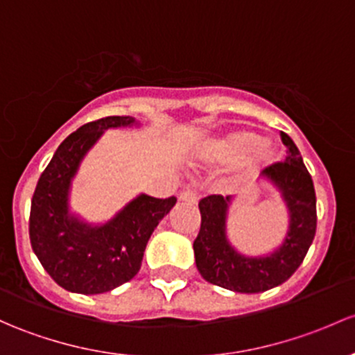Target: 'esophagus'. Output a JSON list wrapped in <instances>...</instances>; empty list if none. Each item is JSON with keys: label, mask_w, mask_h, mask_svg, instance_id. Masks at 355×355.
Here are the masks:
<instances>
[{"label": "esophagus", "mask_w": 355, "mask_h": 355, "mask_svg": "<svg viewBox=\"0 0 355 355\" xmlns=\"http://www.w3.org/2000/svg\"><path fill=\"white\" fill-rule=\"evenodd\" d=\"M180 200H182V202L192 204V206H193V204H197V200H199V196H197L193 190L185 189V190H182V192H180Z\"/></svg>", "instance_id": "34e87169"}]
</instances>
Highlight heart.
<instances>
[{
	"mask_svg": "<svg viewBox=\"0 0 355 355\" xmlns=\"http://www.w3.org/2000/svg\"><path fill=\"white\" fill-rule=\"evenodd\" d=\"M209 158L219 165H231L245 158L243 175L252 177L274 162L275 148L267 141H260L259 134L252 130H236L214 141L209 149Z\"/></svg>",
	"mask_w": 355,
	"mask_h": 355,
	"instance_id": "b5f03b06",
	"label": "heart"
}]
</instances>
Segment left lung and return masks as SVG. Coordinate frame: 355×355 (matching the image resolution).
I'll use <instances>...</instances> for the list:
<instances>
[{
  "label": "left lung",
  "instance_id": "1",
  "mask_svg": "<svg viewBox=\"0 0 355 355\" xmlns=\"http://www.w3.org/2000/svg\"><path fill=\"white\" fill-rule=\"evenodd\" d=\"M287 148L284 163L262 171V178L281 192L289 214L284 241L268 255L246 257L227 240L226 219L231 196H207L199 202L200 231L193 241L197 270L211 284L234 293H263L286 282L303 263L316 233V196L294 141L281 132Z\"/></svg>",
  "mask_w": 355,
  "mask_h": 355
}]
</instances>
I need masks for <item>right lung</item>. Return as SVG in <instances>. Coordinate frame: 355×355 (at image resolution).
<instances>
[{"instance_id":"right-lung-1","label":"right lung","mask_w":355,"mask_h":355,"mask_svg":"<svg viewBox=\"0 0 355 355\" xmlns=\"http://www.w3.org/2000/svg\"><path fill=\"white\" fill-rule=\"evenodd\" d=\"M136 119L112 115L81 125L55 149L40 175L30 207L33 253L47 274L78 294H102L139 272L149 236L177 199L141 193L103 225H89L69 211L71 182L80 163L107 129L132 128Z\"/></svg>"}]
</instances>
